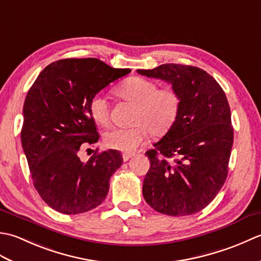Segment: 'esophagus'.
I'll return each mask as SVG.
<instances>
[{"mask_svg": "<svg viewBox=\"0 0 261 261\" xmlns=\"http://www.w3.org/2000/svg\"><path fill=\"white\" fill-rule=\"evenodd\" d=\"M132 156H134L132 153H123V154H122V158H123L124 162H127V160H129Z\"/></svg>", "mask_w": 261, "mask_h": 261, "instance_id": "obj_1", "label": "esophagus"}]
</instances>
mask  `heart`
Returning a JSON list of instances; mask_svg holds the SVG:
<instances>
[{"mask_svg": "<svg viewBox=\"0 0 261 261\" xmlns=\"http://www.w3.org/2000/svg\"><path fill=\"white\" fill-rule=\"evenodd\" d=\"M116 95L135 104L130 127H113L105 132L103 141L110 149L135 152L148 132L152 137L165 135L174 125L180 109V95L174 87L158 88L157 83L132 76L115 88ZM92 119L103 126L110 123V104L102 94H95L88 104Z\"/></svg>", "mask_w": 261, "mask_h": 261, "instance_id": "b5f03b06", "label": "heart"}]
</instances>
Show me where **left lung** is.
Listing matches in <instances>:
<instances>
[{
	"mask_svg": "<svg viewBox=\"0 0 261 261\" xmlns=\"http://www.w3.org/2000/svg\"><path fill=\"white\" fill-rule=\"evenodd\" d=\"M137 71L168 82L180 95L174 125L146 152L150 168L143 179V197L162 214L199 212L228 176L233 127L225 93L212 76L194 66L164 64Z\"/></svg>",
	"mask_w": 261,
	"mask_h": 261,
	"instance_id": "8db88e82",
	"label": "left lung"
}]
</instances>
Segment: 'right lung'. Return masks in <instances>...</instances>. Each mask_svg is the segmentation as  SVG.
Returning <instances> with one entry per match:
<instances>
[{
  "label": "right lung",
  "instance_id": "obj_1",
  "mask_svg": "<svg viewBox=\"0 0 261 261\" xmlns=\"http://www.w3.org/2000/svg\"><path fill=\"white\" fill-rule=\"evenodd\" d=\"M131 69L96 58H67L43 69L27 94L21 142L33 186L51 208L79 214L107 197L110 178L123 163L118 150L97 152L83 163L79 152L98 140L88 110L91 98Z\"/></svg>",
  "mask_w": 261,
  "mask_h": 261
}]
</instances>
